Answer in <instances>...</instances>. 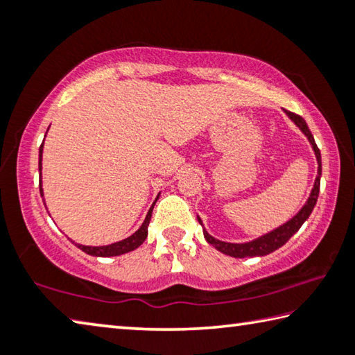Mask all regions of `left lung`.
Instances as JSON below:
<instances>
[{
  "mask_svg": "<svg viewBox=\"0 0 355 355\" xmlns=\"http://www.w3.org/2000/svg\"><path fill=\"white\" fill-rule=\"evenodd\" d=\"M286 116L290 117L294 123L297 125L299 130L302 131V133L307 136L309 142L311 144V148H313L315 156H316V161H318V177L315 180V184H313V189L310 192V197L309 200L305 202V205L299 209V213L291 218L288 222H285L284 225H280L275 228V230L266 233V235H263L260 238L254 239V241H249V243H225V241H219V239L213 238L209 233L203 228V236H205L207 241L213 245V248L218 249L219 252L225 255H230V257H235V258H245V257H263V255H268L271 254V252L277 250L279 248H282L288 239H290L294 233H296L305 220L309 219V216L313 211V208L316 205V200H318V194H320V182H321V153H320V148H318L316 142H315V137L313 135L310 133V130L307 127V123H305V120L297 116V114L290 112V111H285ZM197 220L202 224V219L197 216Z\"/></svg>",
  "mask_w": 355,
  "mask_h": 355,
  "instance_id": "left-lung-1",
  "label": "left lung"
}]
</instances>
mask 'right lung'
<instances>
[{
	"label": "right lung",
	"mask_w": 355,
	"mask_h": 355,
	"mask_svg": "<svg viewBox=\"0 0 355 355\" xmlns=\"http://www.w3.org/2000/svg\"><path fill=\"white\" fill-rule=\"evenodd\" d=\"M42 152H44V144H42L39 148V172H40V178H39V188H40V196H44V189H42ZM159 196V194H158ZM158 200V197H156ZM156 200L153 202L152 208L148 209V213L146 216V220L142 222V225L139 227V230L135 232L133 235L122 239L119 243H112L110 245H83V244H76L78 249H81L86 254L92 255V257H117L122 254H127V252H131L139 248V245L146 241V238L148 235V224H150V218H152V211ZM75 244V243H73Z\"/></svg>",
	"instance_id": "1"
}]
</instances>
